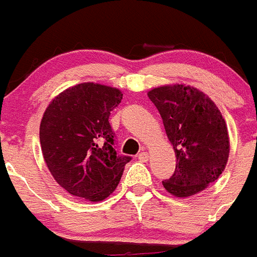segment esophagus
Wrapping results in <instances>:
<instances>
[{
  "mask_svg": "<svg viewBox=\"0 0 257 257\" xmlns=\"http://www.w3.org/2000/svg\"><path fill=\"white\" fill-rule=\"evenodd\" d=\"M138 159L142 162H147L149 161V153H146V151H142L141 154L138 155Z\"/></svg>",
  "mask_w": 257,
  "mask_h": 257,
  "instance_id": "esophagus-1",
  "label": "esophagus"
}]
</instances>
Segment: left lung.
<instances>
[{"mask_svg":"<svg viewBox=\"0 0 257 257\" xmlns=\"http://www.w3.org/2000/svg\"><path fill=\"white\" fill-rule=\"evenodd\" d=\"M147 95L161 114L175 151V172L162 182L164 188L176 198L202 192L220 176L228 162V130L220 110L192 86H161Z\"/></svg>","mask_w":257,"mask_h":257,"instance_id":"8db88e82","label":"left lung"}]
</instances>
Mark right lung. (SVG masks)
I'll list each match as a JSON object with an SVG mask.
<instances>
[{"instance_id":"right-lung-1","label":"right lung","mask_w":257,"mask_h":257,"mask_svg":"<svg viewBox=\"0 0 257 257\" xmlns=\"http://www.w3.org/2000/svg\"><path fill=\"white\" fill-rule=\"evenodd\" d=\"M122 96L115 87L83 82L63 90L45 110L40 126L45 163L55 182L73 196L104 200L131 161L116 155L108 123Z\"/></svg>"}]
</instances>
